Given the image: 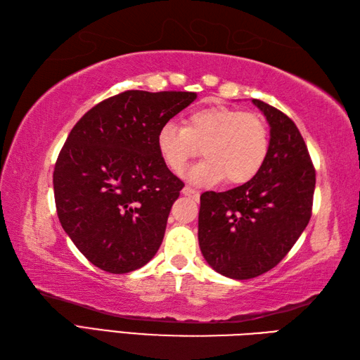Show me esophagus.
Listing matches in <instances>:
<instances>
[{
	"instance_id": "34e87169",
	"label": "esophagus",
	"mask_w": 360,
	"mask_h": 360,
	"mask_svg": "<svg viewBox=\"0 0 360 360\" xmlns=\"http://www.w3.org/2000/svg\"><path fill=\"white\" fill-rule=\"evenodd\" d=\"M182 195L188 196V198H193V200H196V201L200 200V192H198V190H195V188H192V187H188V186L182 188Z\"/></svg>"
}]
</instances>
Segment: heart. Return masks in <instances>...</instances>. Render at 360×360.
<instances>
[{
    "mask_svg": "<svg viewBox=\"0 0 360 360\" xmlns=\"http://www.w3.org/2000/svg\"><path fill=\"white\" fill-rule=\"evenodd\" d=\"M156 145L164 164L176 174L190 160L205 156L188 178L212 184L224 178L229 186L246 184L262 170L269 151V128L257 112L227 105H209L188 112L184 127H160Z\"/></svg>",
    "mask_w": 360,
    "mask_h": 360,
    "instance_id": "b5f03b06",
    "label": "heart"
}]
</instances>
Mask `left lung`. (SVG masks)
<instances>
[{
  "label": "left lung",
  "mask_w": 360,
  "mask_h": 360,
  "mask_svg": "<svg viewBox=\"0 0 360 360\" xmlns=\"http://www.w3.org/2000/svg\"><path fill=\"white\" fill-rule=\"evenodd\" d=\"M252 102L271 125L262 170L227 192H204L198 218L205 262L235 280L258 277L286 257L309 223L316 188V168L292 119Z\"/></svg>",
  "instance_id": "1"
}]
</instances>
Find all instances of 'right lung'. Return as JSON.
<instances>
[{
	"label": "right lung",
	"instance_id": "add662e5",
	"mask_svg": "<svg viewBox=\"0 0 360 360\" xmlns=\"http://www.w3.org/2000/svg\"><path fill=\"white\" fill-rule=\"evenodd\" d=\"M195 98L187 91H125L71 129L53 168L57 215L98 269L131 272L158 252L184 182L164 164L156 136Z\"/></svg>",
	"mask_w": 360,
	"mask_h": 360
}]
</instances>
